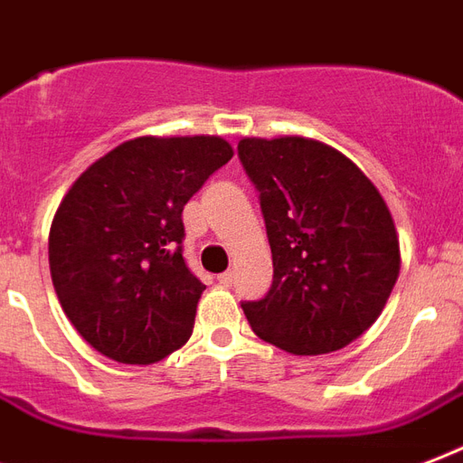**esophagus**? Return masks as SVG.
I'll list each match as a JSON object with an SVG mask.
<instances>
[{"label":"esophagus","mask_w":463,"mask_h":463,"mask_svg":"<svg viewBox=\"0 0 463 463\" xmlns=\"http://www.w3.org/2000/svg\"><path fill=\"white\" fill-rule=\"evenodd\" d=\"M217 280H220V285H224V288H232V282H234V272H232V270L222 272Z\"/></svg>","instance_id":"34e87169"}]
</instances>
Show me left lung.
I'll use <instances>...</instances> for the list:
<instances>
[{
  "mask_svg": "<svg viewBox=\"0 0 463 463\" xmlns=\"http://www.w3.org/2000/svg\"><path fill=\"white\" fill-rule=\"evenodd\" d=\"M272 250V285L241 302L258 338L292 354L333 353L374 324L401 270L399 236L374 183L307 137L239 142Z\"/></svg>",
  "mask_w": 463,
  "mask_h": 463,
  "instance_id": "obj_1",
  "label": "left lung"
}]
</instances>
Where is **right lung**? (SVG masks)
Wrapping results in <instances>:
<instances>
[{"mask_svg": "<svg viewBox=\"0 0 463 463\" xmlns=\"http://www.w3.org/2000/svg\"><path fill=\"white\" fill-rule=\"evenodd\" d=\"M234 156L227 139L137 137L71 183L50 227V275L89 345L123 364L191 338L205 285L183 260V207Z\"/></svg>", "mask_w": 463, "mask_h": 463, "instance_id": "obj_1", "label": "right lung"}]
</instances>
